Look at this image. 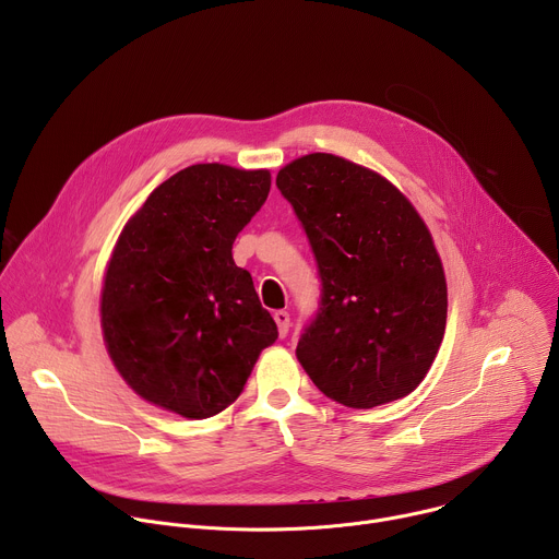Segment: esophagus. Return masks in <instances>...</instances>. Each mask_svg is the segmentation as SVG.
<instances>
[{"label": "esophagus", "instance_id": "esophagus-1", "mask_svg": "<svg viewBox=\"0 0 559 559\" xmlns=\"http://www.w3.org/2000/svg\"><path fill=\"white\" fill-rule=\"evenodd\" d=\"M274 321H276V325H278V336H281V338H285V336H287V332H289V328H292V323H289V313H287L285 309H281V311H276V313H274Z\"/></svg>", "mask_w": 559, "mask_h": 559}]
</instances>
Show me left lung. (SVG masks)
Returning <instances> with one entry per match:
<instances>
[{
    "label": "left lung",
    "mask_w": 559,
    "mask_h": 559,
    "mask_svg": "<svg viewBox=\"0 0 559 559\" xmlns=\"http://www.w3.org/2000/svg\"><path fill=\"white\" fill-rule=\"evenodd\" d=\"M276 186L292 203L321 276V302L296 356L332 401L371 409L412 393L447 325L433 238L405 194L347 158L313 152Z\"/></svg>",
    "instance_id": "obj_1"
}]
</instances>
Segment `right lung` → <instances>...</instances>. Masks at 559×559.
<instances>
[{"instance_id": "right-lung-1", "label": "right lung", "mask_w": 559, "mask_h": 559, "mask_svg": "<svg viewBox=\"0 0 559 559\" xmlns=\"http://www.w3.org/2000/svg\"><path fill=\"white\" fill-rule=\"evenodd\" d=\"M267 170L190 166L128 221L106 270L108 354L143 401L203 420L241 395L278 338L231 243L270 194Z\"/></svg>"}]
</instances>
